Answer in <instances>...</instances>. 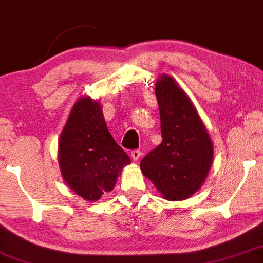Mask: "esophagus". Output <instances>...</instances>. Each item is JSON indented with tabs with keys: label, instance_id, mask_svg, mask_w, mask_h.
Wrapping results in <instances>:
<instances>
[{
	"label": "esophagus",
	"instance_id": "1",
	"mask_svg": "<svg viewBox=\"0 0 263 263\" xmlns=\"http://www.w3.org/2000/svg\"><path fill=\"white\" fill-rule=\"evenodd\" d=\"M142 152L141 151H132L131 152V158L134 159V161H137L139 158H141Z\"/></svg>",
	"mask_w": 263,
	"mask_h": 263
}]
</instances>
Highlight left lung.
Masks as SVG:
<instances>
[{
    "mask_svg": "<svg viewBox=\"0 0 263 263\" xmlns=\"http://www.w3.org/2000/svg\"><path fill=\"white\" fill-rule=\"evenodd\" d=\"M155 95L162 142L143 158L142 174L166 200H185L208 177L214 144L194 104L172 76L160 75Z\"/></svg>",
    "mask_w": 263,
    "mask_h": 263,
    "instance_id": "left-lung-1",
    "label": "left lung"
}]
</instances>
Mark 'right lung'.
<instances>
[{
	"mask_svg": "<svg viewBox=\"0 0 263 263\" xmlns=\"http://www.w3.org/2000/svg\"><path fill=\"white\" fill-rule=\"evenodd\" d=\"M58 164L71 191L87 201H97L114 189L131 159L108 131L102 105L82 96L72 105L59 136Z\"/></svg>",
	"mask_w": 263,
	"mask_h": 263,
	"instance_id": "1",
	"label": "right lung"
}]
</instances>
